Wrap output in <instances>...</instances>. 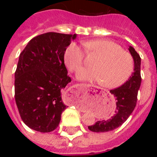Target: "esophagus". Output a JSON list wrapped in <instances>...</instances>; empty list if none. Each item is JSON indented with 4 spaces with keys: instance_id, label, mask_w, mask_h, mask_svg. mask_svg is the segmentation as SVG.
<instances>
[{
    "instance_id": "esophagus-1",
    "label": "esophagus",
    "mask_w": 157,
    "mask_h": 157,
    "mask_svg": "<svg viewBox=\"0 0 157 157\" xmlns=\"http://www.w3.org/2000/svg\"><path fill=\"white\" fill-rule=\"evenodd\" d=\"M67 93L68 94H70V95H71L72 94H74V92H73V89H71V90H69L67 91Z\"/></svg>"
}]
</instances>
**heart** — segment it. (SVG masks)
Instances as JSON below:
<instances>
[{
    "instance_id": "heart-1",
    "label": "heart",
    "mask_w": 157,
    "mask_h": 157,
    "mask_svg": "<svg viewBox=\"0 0 157 157\" xmlns=\"http://www.w3.org/2000/svg\"><path fill=\"white\" fill-rule=\"evenodd\" d=\"M83 45L87 54L98 57L93 62V68L79 71V79L100 82L102 86L113 89L130 78L134 68V58L120 45L109 40H92ZM63 59L71 71H77L84 63L85 52L76 43H71L65 50Z\"/></svg>"
}]
</instances>
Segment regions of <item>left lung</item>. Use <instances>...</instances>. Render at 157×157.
Here are the masks:
<instances>
[{
	"label": "left lung",
	"instance_id": "8db88e82",
	"mask_svg": "<svg viewBox=\"0 0 157 157\" xmlns=\"http://www.w3.org/2000/svg\"><path fill=\"white\" fill-rule=\"evenodd\" d=\"M129 50L134 58V71L123 85L111 90L110 93L116 99L115 114L108 120L98 121L94 125L89 126V130L93 132H107L117 128L128 119L135 108L141 82V57L133 47L130 46Z\"/></svg>",
	"mask_w": 157,
	"mask_h": 157
}]
</instances>
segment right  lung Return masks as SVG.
Wrapping results in <instances>:
<instances>
[{
    "label": "right lung",
    "mask_w": 157,
    "mask_h": 157,
    "mask_svg": "<svg viewBox=\"0 0 157 157\" xmlns=\"http://www.w3.org/2000/svg\"><path fill=\"white\" fill-rule=\"evenodd\" d=\"M75 34L48 32L32 38L19 55L15 99L23 123L42 133L54 130L67 106L61 92L71 81L63 55Z\"/></svg>",
    "instance_id": "right-lung-1"
}]
</instances>
